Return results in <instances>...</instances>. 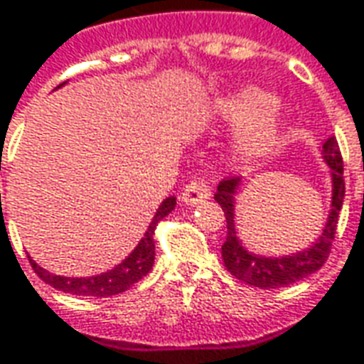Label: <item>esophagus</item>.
Segmentation results:
<instances>
[{
	"label": "esophagus",
	"mask_w": 364,
	"mask_h": 364,
	"mask_svg": "<svg viewBox=\"0 0 364 364\" xmlns=\"http://www.w3.org/2000/svg\"><path fill=\"white\" fill-rule=\"evenodd\" d=\"M210 196V186L205 184V180H202V178H194V180H190L186 186H184L182 194H180V200L184 203H188V205H198V203L205 202Z\"/></svg>",
	"instance_id": "34e87169"
}]
</instances>
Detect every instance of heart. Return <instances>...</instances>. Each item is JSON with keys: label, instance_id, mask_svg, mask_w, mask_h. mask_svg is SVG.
I'll list each match as a JSON object with an SVG mask.
<instances>
[{"label": "heart", "instance_id": "b5f03b06", "mask_svg": "<svg viewBox=\"0 0 364 364\" xmlns=\"http://www.w3.org/2000/svg\"><path fill=\"white\" fill-rule=\"evenodd\" d=\"M219 113L231 123H245L235 139V153L241 161H259L272 153L284 131V112L269 102L259 87H243L219 102Z\"/></svg>", "mask_w": 364, "mask_h": 364}]
</instances>
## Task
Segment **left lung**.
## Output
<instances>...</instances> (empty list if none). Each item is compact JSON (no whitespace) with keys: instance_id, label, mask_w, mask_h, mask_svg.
<instances>
[{"instance_id":"1","label":"left lung","mask_w":364,"mask_h":364,"mask_svg":"<svg viewBox=\"0 0 364 364\" xmlns=\"http://www.w3.org/2000/svg\"><path fill=\"white\" fill-rule=\"evenodd\" d=\"M319 151L329 166V178H331L329 215H327L326 225L321 229L318 239L310 247H306L304 251L292 252V255L267 257V255L249 251L241 243L235 225L237 194L243 186V182H241V178H231V180L219 182L218 192L213 194V198L221 205L225 219H228V237H225V243L221 245V257H223L225 269L233 277L243 280L247 284L269 290V288H282V286L300 282L323 267V262L331 251V243H333L337 219H339L343 198H345V182H343V159L335 136H329L326 143L319 146Z\"/></svg>"}]
</instances>
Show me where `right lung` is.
I'll return each instance as SVG.
<instances>
[{
	"label": "right lung",
	"mask_w": 364,
	"mask_h": 364,
	"mask_svg": "<svg viewBox=\"0 0 364 364\" xmlns=\"http://www.w3.org/2000/svg\"><path fill=\"white\" fill-rule=\"evenodd\" d=\"M64 86V84H60ZM58 86V87H60ZM176 205V198L170 196L164 202L159 205V210L151 219L149 228L145 231V237L139 241L135 249L131 251L127 259L121 260L119 264H115L112 270L95 274V277L86 278H74V277H56L50 274L48 270L38 267L35 260L31 259V267L37 272L38 277L45 280L46 284H50L56 290L74 294V296H97V298H105V296H115L129 290L131 286L139 282L141 278L149 274V270L153 269L154 264V229L159 225V221L168 215L170 211Z\"/></svg>",
	"instance_id": "1"
}]
</instances>
